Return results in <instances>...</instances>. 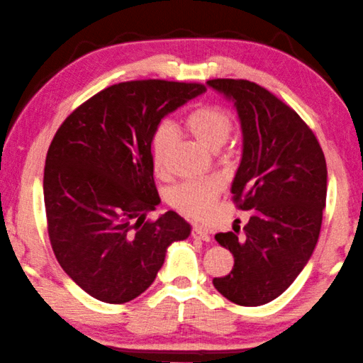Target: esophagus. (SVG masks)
Returning <instances> with one entry per match:
<instances>
[{
    "label": "esophagus",
    "mask_w": 363,
    "mask_h": 363,
    "mask_svg": "<svg viewBox=\"0 0 363 363\" xmlns=\"http://www.w3.org/2000/svg\"><path fill=\"white\" fill-rule=\"evenodd\" d=\"M191 236L196 238V240H203V241H211V235L207 233L204 228L198 227V225H194L193 230H191Z\"/></svg>",
    "instance_id": "34e87169"
}]
</instances>
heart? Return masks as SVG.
<instances>
[{
	"instance_id": "1",
	"label": "heart",
	"mask_w": 363,
	"mask_h": 363,
	"mask_svg": "<svg viewBox=\"0 0 363 363\" xmlns=\"http://www.w3.org/2000/svg\"><path fill=\"white\" fill-rule=\"evenodd\" d=\"M182 127L207 150H218L225 145L233 130V118L218 106L198 104L182 118ZM172 140H174V133L169 125H159L152 135L151 160L152 169L159 177L167 174V156ZM222 186L218 178L185 182L170 189L169 203L182 216L201 220L211 216Z\"/></svg>"
}]
</instances>
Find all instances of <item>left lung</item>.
<instances>
[{
	"mask_svg": "<svg viewBox=\"0 0 363 363\" xmlns=\"http://www.w3.org/2000/svg\"><path fill=\"white\" fill-rule=\"evenodd\" d=\"M207 85L235 103L242 157L231 193L238 209L252 211L240 233H217L233 254L228 275L213 286L238 306L277 299L315 249L326 203V162L320 143L298 112L249 80L213 79Z\"/></svg>",
	"mask_w": 363,
	"mask_h": 363,
	"instance_id": "left-lung-1",
	"label": "left lung"
}]
</instances>
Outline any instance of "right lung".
Here are the masks:
<instances>
[{
	"label": "right lung",
	"instance_id": "1",
	"mask_svg": "<svg viewBox=\"0 0 363 363\" xmlns=\"http://www.w3.org/2000/svg\"><path fill=\"white\" fill-rule=\"evenodd\" d=\"M201 83L122 82L79 106L46 154L43 194L48 235L62 270L108 304H123L151 286L167 247L191 227L160 203L151 140L162 118L204 93Z\"/></svg>",
	"mask_w": 363,
	"mask_h": 363
}]
</instances>
